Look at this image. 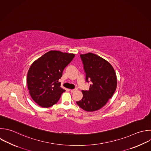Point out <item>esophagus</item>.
<instances>
[{
    "instance_id": "esophagus-1",
    "label": "esophagus",
    "mask_w": 151,
    "mask_h": 151,
    "mask_svg": "<svg viewBox=\"0 0 151 151\" xmlns=\"http://www.w3.org/2000/svg\"><path fill=\"white\" fill-rule=\"evenodd\" d=\"M77 90V88H76V89H72V90H70V91H71V93H74V92L76 91Z\"/></svg>"
}]
</instances>
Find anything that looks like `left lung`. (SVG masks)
I'll return each instance as SVG.
<instances>
[{"label": "left lung", "instance_id": "8db88e82", "mask_svg": "<svg viewBox=\"0 0 151 151\" xmlns=\"http://www.w3.org/2000/svg\"><path fill=\"white\" fill-rule=\"evenodd\" d=\"M86 81L92 82L88 90L82 91L83 98L77 104L87 111L103 107L113 95L117 87V77L112 65L93 53L81 54Z\"/></svg>", "mask_w": 151, "mask_h": 151}]
</instances>
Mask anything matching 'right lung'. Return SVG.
Segmentation results:
<instances>
[{"instance_id":"right-lung-1","label":"right lung","mask_w":151,"mask_h":151,"mask_svg":"<svg viewBox=\"0 0 151 151\" xmlns=\"http://www.w3.org/2000/svg\"><path fill=\"white\" fill-rule=\"evenodd\" d=\"M74 57V54L52 50L32 64L27 74L28 88L32 99L40 106L47 108L58 102L65 91L58 80Z\"/></svg>"}]
</instances>
